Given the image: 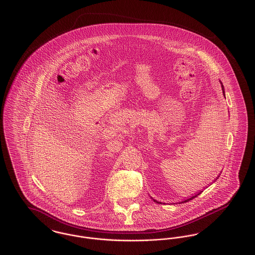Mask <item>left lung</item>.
<instances>
[{
	"mask_svg": "<svg viewBox=\"0 0 255 255\" xmlns=\"http://www.w3.org/2000/svg\"><path fill=\"white\" fill-rule=\"evenodd\" d=\"M222 90H223V93H224V96H225V91H224V86H223V85H222ZM201 192H202V191H199V192H198V193H196V194H194V195H193V196H191V197H190V198H187V199H185V200H183V201H182V202H181V203H184V202H188V201H189V200H191V199H193V198H194V197H196V196H198V195H199V194H200V193H201ZM152 199H153V198H152ZM153 201H154V202H156V203H160V204H161V202H159V201H157V200H155V199H153Z\"/></svg>",
	"mask_w": 255,
	"mask_h": 255,
	"instance_id": "8db88e82",
	"label": "left lung"
}]
</instances>
